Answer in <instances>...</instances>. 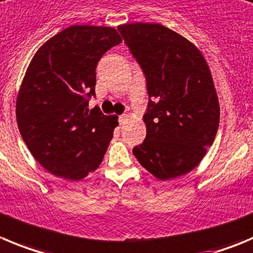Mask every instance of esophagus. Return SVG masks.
Instances as JSON below:
<instances>
[{"label":"esophagus","mask_w":253,"mask_h":253,"mask_svg":"<svg viewBox=\"0 0 253 253\" xmlns=\"http://www.w3.org/2000/svg\"><path fill=\"white\" fill-rule=\"evenodd\" d=\"M128 120H129V116H128V115H126V113H125V115H121V116H120L119 121H120V124H121V125H126L127 122H128Z\"/></svg>","instance_id":"1"}]
</instances>
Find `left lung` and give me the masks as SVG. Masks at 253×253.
Here are the masks:
<instances>
[{
  "label": "left lung",
  "instance_id": "8db88e82",
  "mask_svg": "<svg viewBox=\"0 0 253 253\" xmlns=\"http://www.w3.org/2000/svg\"><path fill=\"white\" fill-rule=\"evenodd\" d=\"M147 81L146 138L132 150L160 180L192 171L213 143L219 103L211 71L191 41L160 23L119 26Z\"/></svg>",
  "mask_w": 253,
  "mask_h": 253
}]
</instances>
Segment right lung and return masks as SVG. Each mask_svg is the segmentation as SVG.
I'll use <instances>...</instances> for the list:
<instances>
[{
  "instance_id": "1",
  "label": "right lung",
  "mask_w": 253,
  "mask_h": 253,
  "mask_svg": "<svg viewBox=\"0 0 253 253\" xmlns=\"http://www.w3.org/2000/svg\"><path fill=\"white\" fill-rule=\"evenodd\" d=\"M122 42L113 27L70 26L44 42L18 89L16 119L28 150L43 169L79 181L97 169L119 125L117 116L87 108L96 66Z\"/></svg>"
}]
</instances>
